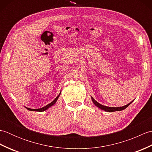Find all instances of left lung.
<instances>
[{
  "instance_id": "8db88e82",
  "label": "left lung",
  "mask_w": 152,
  "mask_h": 152,
  "mask_svg": "<svg viewBox=\"0 0 152 152\" xmlns=\"http://www.w3.org/2000/svg\"><path fill=\"white\" fill-rule=\"evenodd\" d=\"M92 99V101L93 102V103H94L95 105L97 106V107H99V108H101V110H103L104 111H106V112H115V111H121V110H123L125 109L127 107H128L129 106L130 104H131V102L129 103L128 104L125 105V106H122V107H108V106H103L101 104H99V102H96L95 100L93 99V97H91Z\"/></svg>"
}]
</instances>
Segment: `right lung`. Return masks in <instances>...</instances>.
Wrapping results in <instances>:
<instances>
[{"instance_id": "right-lung-1", "label": "right lung", "mask_w": 152, "mask_h": 152, "mask_svg": "<svg viewBox=\"0 0 152 152\" xmlns=\"http://www.w3.org/2000/svg\"><path fill=\"white\" fill-rule=\"evenodd\" d=\"M60 95V94H59ZM59 95H58L57 97L54 100H53V101H52L51 102V103H50V104H48V105H46V106H44L43 108H39V109H31V108H27L28 110H31V111H38V112H43V111H44V110H47L48 108H50V106H53L55 103L56 102V101H57V100L58 99V97H59Z\"/></svg>"}]
</instances>
